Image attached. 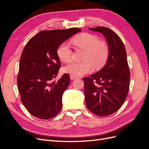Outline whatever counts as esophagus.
<instances>
[{
  "mask_svg": "<svg viewBox=\"0 0 149 149\" xmlns=\"http://www.w3.org/2000/svg\"><path fill=\"white\" fill-rule=\"evenodd\" d=\"M76 78H77V77H76V76H73V75H71L70 76V79H72V80H73V79H74Z\"/></svg>",
  "mask_w": 149,
  "mask_h": 149,
  "instance_id": "1",
  "label": "esophagus"
}]
</instances>
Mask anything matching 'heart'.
Listing matches in <instances>:
<instances>
[{"instance_id":"b5f03b06","label":"heart","mask_w":149,"mask_h":149,"mask_svg":"<svg viewBox=\"0 0 149 149\" xmlns=\"http://www.w3.org/2000/svg\"><path fill=\"white\" fill-rule=\"evenodd\" d=\"M75 45L84 50L82 62H71L66 65L63 70L66 73L78 76L91 72L93 66L96 69L101 68L107 60L109 50L107 44L99 41L95 35L84 33L73 39ZM57 55L65 62L71 60L72 51L70 45L66 43H62L57 48Z\"/></svg>"}]
</instances>
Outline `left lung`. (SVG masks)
I'll use <instances>...</instances> for the list:
<instances>
[{
    "instance_id": "obj_1",
    "label": "left lung",
    "mask_w": 149,
    "mask_h": 149,
    "mask_svg": "<svg viewBox=\"0 0 149 149\" xmlns=\"http://www.w3.org/2000/svg\"><path fill=\"white\" fill-rule=\"evenodd\" d=\"M89 29L104 36L109 50L104 66L83 79L86 105L93 114L103 117L114 113L125 102L129 89L130 71L124 45L119 36L104 26Z\"/></svg>"
}]
</instances>
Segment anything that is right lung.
I'll list each match as a JSON object with an SVG mask.
<instances>
[{"label": "right lung", "instance_id": "add662e5", "mask_svg": "<svg viewBox=\"0 0 149 149\" xmlns=\"http://www.w3.org/2000/svg\"><path fill=\"white\" fill-rule=\"evenodd\" d=\"M79 29L43 30L26 44L22 52L17 76L21 101L30 113L42 119L56 116L62 107V96L70 78L65 73L53 81L61 67L57 48Z\"/></svg>", "mask_w": 149, "mask_h": 149}]
</instances>
